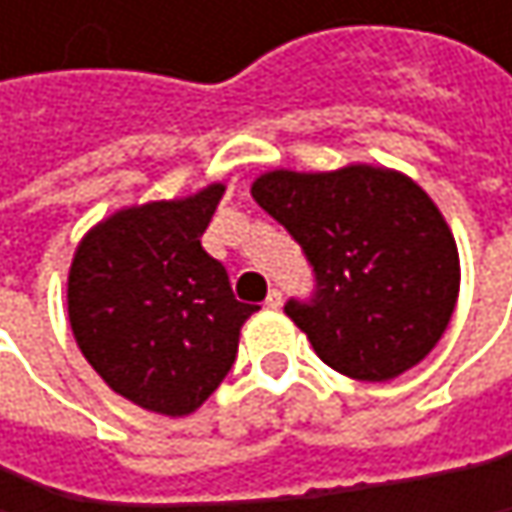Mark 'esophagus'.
<instances>
[{
	"mask_svg": "<svg viewBox=\"0 0 512 512\" xmlns=\"http://www.w3.org/2000/svg\"><path fill=\"white\" fill-rule=\"evenodd\" d=\"M281 302H284V296H281V290H275V287H272L263 305H266V308H281Z\"/></svg>",
	"mask_w": 512,
	"mask_h": 512,
	"instance_id": "1",
	"label": "esophagus"
}]
</instances>
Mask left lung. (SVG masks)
<instances>
[{"label": "left lung", "mask_w": 512, "mask_h": 512, "mask_svg": "<svg viewBox=\"0 0 512 512\" xmlns=\"http://www.w3.org/2000/svg\"><path fill=\"white\" fill-rule=\"evenodd\" d=\"M255 201L287 228L314 269V296L284 314L332 370L385 382L445 335L460 255L433 198L406 174L376 165L266 171Z\"/></svg>", "instance_id": "left-lung-1"}]
</instances>
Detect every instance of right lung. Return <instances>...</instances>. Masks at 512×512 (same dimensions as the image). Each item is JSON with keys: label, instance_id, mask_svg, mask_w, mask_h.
<instances>
[{"label": "right lung", "instance_id": "add662e5", "mask_svg": "<svg viewBox=\"0 0 512 512\" xmlns=\"http://www.w3.org/2000/svg\"><path fill=\"white\" fill-rule=\"evenodd\" d=\"M222 183L127 207L94 225L67 275L73 338L103 382L156 415L195 412L228 376L257 305L204 252Z\"/></svg>", "mask_w": 512, "mask_h": 512}]
</instances>
